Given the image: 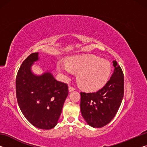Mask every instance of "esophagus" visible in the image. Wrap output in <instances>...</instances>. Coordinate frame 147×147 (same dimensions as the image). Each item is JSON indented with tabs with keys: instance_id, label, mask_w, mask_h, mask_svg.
<instances>
[{
	"instance_id": "1",
	"label": "esophagus",
	"mask_w": 147,
	"mask_h": 147,
	"mask_svg": "<svg viewBox=\"0 0 147 147\" xmlns=\"http://www.w3.org/2000/svg\"><path fill=\"white\" fill-rule=\"evenodd\" d=\"M74 89H75V88H74V87H73V86H70L69 87V92H71V91H73Z\"/></svg>"
}]
</instances>
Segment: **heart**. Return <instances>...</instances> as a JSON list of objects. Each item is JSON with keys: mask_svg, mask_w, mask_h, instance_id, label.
Returning a JSON list of instances; mask_svg holds the SVG:
<instances>
[{"mask_svg": "<svg viewBox=\"0 0 147 147\" xmlns=\"http://www.w3.org/2000/svg\"><path fill=\"white\" fill-rule=\"evenodd\" d=\"M57 70L64 79H67L73 72L78 73L79 85L87 90L94 91L107 82L111 67L106 59L93 55H84L70 57L67 59V63L58 62Z\"/></svg>", "mask_w": 147, "mask_h": 147, "instance_id": "b5f03b06", "label": "heart"}]
</instances>
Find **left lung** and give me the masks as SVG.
Segmentation results:
<instances>
[{"label":"left lung","mask_w":147,"mask_h":147,"mask_svg":"<svg viewBox=\"0 0 147 147\" xmlns=\"http://www.w3.org/2000/svg\"><path fill=\"white\" fill-rule=\"evenodd\" d=\"M114 72L102 88L94 93L81 92V113L89 126L101 128L115 116L124 96V74L116 61Z\"/></svg>","instance_id":"8db88e82"}]
</instances>
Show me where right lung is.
Masks as SVG:
<instances>
[{"label": "right lung", "mask_w": 147, "mask_h": 147, "mask_svg": "<svg viewBox=\"0 0 147 147\" xmlns=\"http://www.w3.org/2000/svg\"><path fill=\"white\" fill-rule=\"evenodd\" d=\"M39 59L32 53L23 61L16 76V96L22 113L36 128H54L61 115L69 93L67 84L59 82L51 73L36 76L30 70Z\"/></svg>", "instance_id": "obj_1"}]
</instances>
